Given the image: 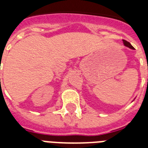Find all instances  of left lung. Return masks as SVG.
<instances>
[{
    "mask_svg": "<svg viewBox=\"0 0 148 148\" xmlns=\"http://www.w3.org/2000/svg\"><path fill=\"white\" fill-rule=\"evenodd\" d=\"M123 43H124V45L125 46V47H129V48H131V49H133V50L134 49L133 46H132V45H131V44L128 42V41H127V40H123Z\"/></svg>",
    "mask_w": 148,
    "mask_h": 148,
    "instance_id": "8db88e82",
    "label": "left lung"
}]
</instances>
